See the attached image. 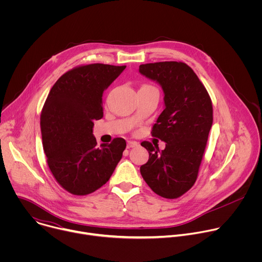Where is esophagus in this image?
Returning a JSON list of instances; mask_svg holds the SVG:
<instances>
[{
    "instance_id": "34e87169",
    "label": "esophagus",
    "mask_w": 262,
    "mask_h": 262,
    "mask_svg": "<svg viewBox=\"0 0 262 262\" xmlns=\"http://www.w3.org/2000/svg\"><path fill=\"white\" fill-rule=\"evenodd\" d=\"M138 146V143L135 142V141H128L127 142V148H134V147H137Z\"/></svg>"
}]
</instances>
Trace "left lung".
I'll return each mask as SVG.
<instances>
[{"instance_id":"8db88e82","label":"left lung","mask_w":262,"mask_h":262,"mask_svg":"<svg viewBox=\"0 0 262 262\" xmlns=\"http://www.w3.org/2000/svg\"><path fill=\"white\" fill-rule=\"evenodd\" d=\"M139 72L158 83L165 108L152 136L166 143L164 150L143 142L149 160L140 172L158 195L175 199L194 185L212 125L210 97L193 69L182 62L142 64Z\"/></svg>"}]
</instances>
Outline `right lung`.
<instances>
[{"instance_id":"right-lung-1","label":"right lung","mask_w":262,"mask_h":262,"mask_svg":"<svg viewBox=\"0 0 262 262\" xmlns=\"http://www.w3.org/2000/svg\"><path fill=\"white\" fill-rule=\"evenodd\" d=\"M126 66L89 64L55 83L45 102L40 126L48 165L67 192L84 196L102 186L122 158L126 142L116 138L96 147L94 121L102 118V93Z\"/></svg>"}]
</instances>
